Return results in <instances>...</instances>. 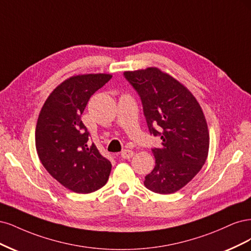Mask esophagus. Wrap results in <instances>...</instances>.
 Wrapping results in <instances>:
<instances>
[{
	"label": "esophagus",
	"instance_id": "obj_1",
	"mask_svg": "<svg viewBox=\"0 0 251 251\" xmlns=\"http://www.w3.org/2000/svg\"><path fill=\"white\" fill-rule=\"evenodd\" d=\"M133 156V151L131 150H123L121 152V157L124 159H129Z\"/></svg>",
	"mask_w": 251,
	"mask_h": 251
}]
</instances>
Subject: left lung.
<instances>
[{
	"mask_svg": "<svg viewBox=\"0 0 251 251\" xmlns=\"http://www.w3.org/2000/svg\"><path fill=\"white\" fill-rule=\"evenodd\" d=\"M124 77L140 96L150 133L163 140L161 147L152 149L155 167L145 177V187L175 193L206 160L209 134L203 111L187 87L157 68L125 72Z\"/></svg>",
	"mask_w": 251,
	"mask_h": 251,
	"instance_id": "obj_1",
	"label": "left lung"
}]
</instances>
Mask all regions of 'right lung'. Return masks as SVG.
Here are the masks:
<instances>
[{"mask_svg": "<svg viewBox=\"0 0 251 251\" xmlns=\"http://www.w3.org/2000/svg\"><path fill=\"white\" fill-rule=\"evenodd\" d=\"M109 74L73 76L48 97L38 116L35 146L50 175L67 189L92 193L107 182L110 161L88 141L81 115L91 97L107 83Z\"/></svg>", "mask_w": 251, "mask_h": 251, "instance_id": "1", "label": "right lung"}]
</instances>
